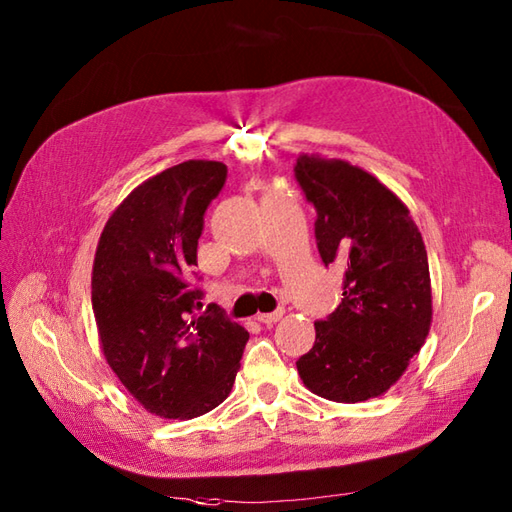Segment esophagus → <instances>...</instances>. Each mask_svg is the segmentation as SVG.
Returning <instances> with one entry per match:
<instances>
[{
  "label": "esophagus",
  "instance_id": "esophagus-1",
  "mask_svg": "<svg viewBox=\"0 0 512 512\" xmlns=\"http://www.w3.org/2000/svg\"><path fill=\"white\" fill-rule=\"evenodd\" d=\"M281 317H284V310L268 312V314H257V321L264 323V325H273V323H277Z\"/></svg>",
  "mask_w": 512,
  "mask_h": 512
}]
</instances>
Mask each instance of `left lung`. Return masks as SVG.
Here are the masks:
<instances>
[{"label":"left lung","mask_w":512,"mask_h":512,"mask_svg":"<svg viewBox=\"0 0 512 512\" xmlns=\"http://www.w3.org/2000/svg\"><path fill=\"white\" fill-rule=\"evenodd\" d=\"M295 173L317 209L323 264L345 268L341 306L314 323L317 339L297 361L299 376L325 400L378 398L405 374L431 328L422 235L407 204L352 162L301 154Z\"/></svg>","instance_id":"left-lung-1"}]
</instances>
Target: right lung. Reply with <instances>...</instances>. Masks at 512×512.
I'll return each instance as SVG.
<instances>
[{"instance_id": "1", "label": "right lung", "mask_w": 512, "mask_h": 512, "mask_svg": "<svg viewBox=\"0 0 512 512\" xmlns=\"http://www.w3.org/2000/svg\"><path fill=\"white\" fill-rule=\"evenodd\" d=\"M226 165L187 160L127 195L105 222L92 266V310L107 365L140 407L191 420L231 394L248 332L209 306L187 275L198 266L204 211Z\"/></svg>"}]
</instances>
